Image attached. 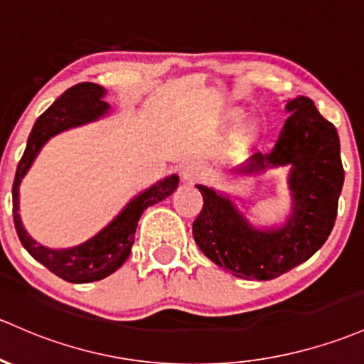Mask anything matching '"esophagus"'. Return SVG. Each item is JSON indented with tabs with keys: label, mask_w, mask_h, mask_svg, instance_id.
Returning <instances> with one entry per match:
<instances>
[{
	"label": "esophagus",
	"mask_w": 364,
	"mask_h": 364,
	"mask_svg": "<svg viewBox=\"0 0 364 364\" xmlns=\"http://www.w3.org/2000/svg\"><path fill=\"white\" fill-rule=\"evenodd\" d=\"M181 175L182 181L186 183H194L203 178V168L198 163H187L186 166H182Z\"/></svg>",
	"instance_id": "esophagus-1"
}]
</instances>
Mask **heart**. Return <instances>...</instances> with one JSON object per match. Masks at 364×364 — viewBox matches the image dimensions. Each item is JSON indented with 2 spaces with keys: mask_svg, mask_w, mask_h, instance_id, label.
Wrapping results in <instances>:
<instances>
[{
  "mask_svg": "<svg viewBox=\"0 0 364 364\" xmlns=\"http://www.w3.org/2000/svg\"><path fill=\"white\" fill-rule=\"evenodd\" d=\"M240 114H241L240 111H229L228 119L240 118ZM260 134H262V127L259 121L250 119V121H245V123H241L240 127L236 128V132L232 134V139H230L234 151L236 152L246 151L252 144H255L257 140H259Z\"/></svg>",
  "mask_w": 364,
  "mask_h": 364,
  "instance_id": "1",
  "label": "heart"
}]
</instances>
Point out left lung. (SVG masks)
Returning a JSON list of instances; mask_svg holds the SVG:
<instances>
[{
	"mask_svg": "<svg viewBox=\"0 0 364 364\" xmlns=\"http://www.w3.org/2000/svg\"><path fill=\"white\" fill-rule=\"evenodd\" d=\"M290 112L274 149L257 152L236 175H257L290 165L291 215L281 228L257 229L229 196L196 186L203 210L193 224L194 241L210 260L243 279L269 281L311 259L335 225L343 186L337 128L307 97L288 100Z\"/></svg>",
	"mask_w": 364,
	"mask_h": 364,
	"instance_id": "1",
	"label": "left lung"
}]
</instances>
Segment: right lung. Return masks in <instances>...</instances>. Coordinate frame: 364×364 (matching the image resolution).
<instances>
[{
    "label": "right lung",
    "instance_id": "obj_1",
    "mask_svg": "<svg viewBox=\"0 0 364 364\" xmlns=\"http://www.w3.org/2000/svg\"><path fill=\"white\" fill-rule=\"evenodd\" d=\"M105 93H107L105 88L95 83H77L65 90L34 123L14 181V222L18 240L40 264L69 283H92L118 271L132 252L140 215L149 206L166 199L178 186L177 175H170L156 182L149 189L132 199L123 212L111 224L105 225L97 236L73 248H46L27 234L18 215V186L22 178L36 159L41 147L53 135L87 124L90 121H97L107 114L111 105L102 100Z\"/></svg>",
    "mask_w": 364,
    "mask_h": 364
}]
</instances>
